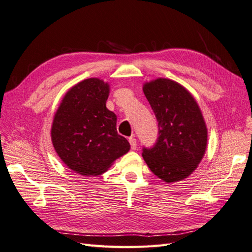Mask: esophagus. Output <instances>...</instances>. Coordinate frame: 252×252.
Returning a JSON list of instances; mask_svg holds the SVG:
<instances>
[{"label":"esophagus","mask_w":252,"mask_h":252,"mask_svg":"<svg viewBox=\"0 0 252 252\" xmlns=\"http://www.w3.org/2000/svg\"><path fill=\"white\" fill-rule=\"evenodd\" d=\"M128 141H129V144H130L131 149L135 150L136 149V140L133 138V136H131V138L128 139Z\"/></svg>","instance_id":"34e87169"}]
</instances>
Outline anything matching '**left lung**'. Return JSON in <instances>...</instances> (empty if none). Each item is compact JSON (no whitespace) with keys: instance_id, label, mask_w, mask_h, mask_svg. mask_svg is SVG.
Here are the masks:
<instances>
[{"instance_id":"left-lung-1","label":"left lung","mask_w":252,"mask_h":252,"mask_svg":"<svg viewBox=\"0 0 252 252\" xmlns=\"http://www.w3.org/2000/svg\"><path fill=\"white\" fill-rule=\"evenodd\" d=\"M143 90L158 126L157 142L143 147V158L167 183L185 179L200 164L207 145L199 105L184 87L168 79L146 83Z\"/></svg>"}]
</instances>
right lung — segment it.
Returning <instances> with one entry per match:
<instances>
[{"label": "right lung", "mask_w": 252, "mask_h": 252, "mask_svg": "<svg viewBox=\"0 0 252 252\" xmlns=\"http://www.w3.org/2000/svg\"><path fill=\"white\" fill-rule=\"evenodd\" d=\"M108 94L107 83L84 80L65 94L53 119V147L79 174H102L130 148L117 131V116L106 108Z\"/></svg>", "instance_id": "right-lung-1"}]
</instances>
